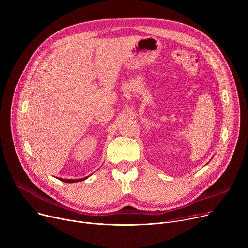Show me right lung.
Returning <instances> with one entry per match:
<instances>
[{
    "instance_id": "add662e5",
    "label": "right lung",
    "mask_w": 248,
    "mask_h": 248,
    "mask_svg": "<svg viewBox=\"0 0 248 248\" xmlns=\"http://www.w3.org/2000/svg\"><path fill=\"white\" fill-rule=\"evenodd\" d=\"M88 178V176H86V178H83V179H79V180H63V179H59L60 181L62 182H64V183H68V184H72V183H78V182H82L84 180H86Z\"/></svg>"
}]
</instances>
